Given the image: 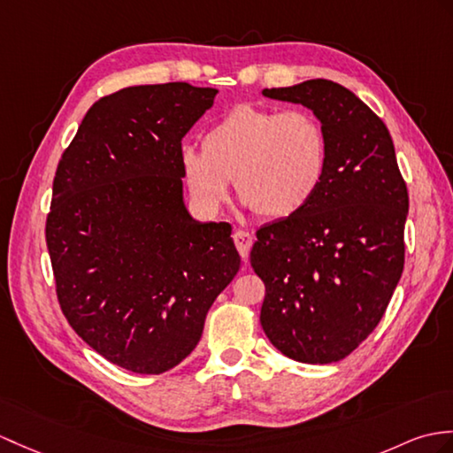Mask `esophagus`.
Instances as JSON below:
<instances>
[{
    "instance_id": "esophagus-1",
    "label": "esophagus",
    "mask_w": 453,
    "mask_h": 453,
    "mask_svg": "<svg viewBox=\"0 0 453 453\" xmlns=\"http://www.w3.org/2000/svg\"><path fill=\"white\" fill-rule=\"evenodd\" d=\"M234 243H235V247L239 250V255L243 257V260H247L249 250L252 247V235L249 234V231H245V229H237L235 234H234Z\"/></svg>"
}]
</instances>
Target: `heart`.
<instances>
[{
    "label": "heart",
    "mask_w": 453,
    "mask_h": 453,
    "mask_svg": "<svg viewBox=\"0 0 453 453\" xmlns=\"http://www.w3.org/2000/svg\"><path fill=\"white\" fill-rule=\"evenodd\" d=\"M328 144L319 119L304 110L237 106L204 134L203 149L181 152V173L195 201L214 212L239 196L262 218H288L320 188Z\"/></svg>",
    "instance_id": "heart-1"
}]
</instances>
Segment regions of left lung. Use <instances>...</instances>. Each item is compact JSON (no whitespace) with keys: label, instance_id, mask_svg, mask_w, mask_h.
<instances>
[{"label":"left lung","instance_id":"8db88e82","mask_svg":"<svg viewBox=\"0 0 453 453\" xmlns=\"http://www.w3.org/2000/svg\"><path fill=\"white\" fill-rule=\"evenodd\" d=\"M262 94L312 110L328 165L307 206L257 231L260 324L289 359L335 363L369 338L402 278L407 185L384 121L342 84L312 79Z\"/></svg>","mask_w":453,"mask_h":453}]
</instances>
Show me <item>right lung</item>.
I'll return each mask as SVG.
<instances>
[{
	"label": "right lung",
	"mask_w": 453,
	"mask_h": 453,
	"mask_svg": "<svg viewBox=\"0 0 453 453\" xmlns=\"http://www.w3.org/2000/svg\"><path fill=\"white\" fill-rule=\"evenodd\" d=\"M216 92L165 82L108 94L56 170L46 245L61 312L136 374L172 371L195 349L241 266L231 226L198 224L183 204L181 139Z\"/></svg>",
	"instance_id": "right-lung-1"
}]
</instances>
